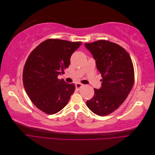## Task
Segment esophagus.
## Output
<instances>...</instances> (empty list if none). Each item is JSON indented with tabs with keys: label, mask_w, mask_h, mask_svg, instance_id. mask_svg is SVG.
<instances>
[{
	"label": "esophagus",
	"mask_w": 155,
	"mask_h": 155,
	"mask_svg": "<svg viewBox=\"0 0 155 155\" xmlns=\"http://www.w3.org/2000/svg\"><path fill=\"white\" fill-rule=\"evenodd\" d=\"M83 86V84H81L80 83H76V88L78 89V90H79V89H80Z\"/></svg>",
	"instance_id": "34e87169"
}]
</instances>
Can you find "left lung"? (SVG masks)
Masks as SVG:
<instances>
[{"instance_id":"obj_1","label":"left lung","mask_w":155,"mask_h":155,"mask_svg":"<svg viewBox=\"0 0 155 155\" xmlns=\"http://www.w3.org/2000/svg\"><path fill=\"white\" fill-rule=\"evenodd\" d=\"M85 46L96 60L102 77L101 88H94V95L87 101V106L94 114L104 116L118 109L132 89L133 62L124 48L109 41L99 40Z\"/></svg>"}]
</instances>
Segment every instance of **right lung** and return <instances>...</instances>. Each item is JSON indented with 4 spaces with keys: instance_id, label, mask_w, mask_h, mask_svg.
I'll list each match as a JSON object with an SVG mask.
<instances>
[{
    "instance_id": "add662e5",
    "label": "right lung",
    "mask_w": 155,
    "mask_h": 155,
    "mask_svg": "<svg viewBox=\"0 0 155 155\" xmlns=\"http://www.w3.org/2000/svg\"><path fill=\"white\" fill-rule=\"evenodd\" d=\"M81 42L50 39L42 42L28 58L22 80L30 99L39 109L54 114L66 106L76 87L58 78L70 63Z\"/></svg>"
}]
</instances>
